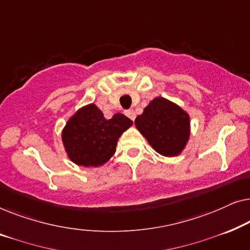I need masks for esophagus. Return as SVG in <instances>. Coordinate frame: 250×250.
<instances>
[{"instance_id":"34e87169","label":"esophagus","mask_w":250,"mask_h":250,"mask_svg":"<svg viewBox=\"0 0 250 250\" xmlns=\"http://www.w3.org/2000/svg\"><path fill=\"white\" fill-rule=\"evenodd\" d=\"M125 115L127 116L129 119H132V121H134V119H135V112H134V110H132V109H129V110H126Z\"/></svg>"}]
</instances>
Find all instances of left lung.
Masks as SVG:
<instances>
[{
	"instance_id": "obj_1",
	"label": "left lung",
	"mask_w": 250,
	"mask_h": 250,
	"mask_svg": "<svg viewBox=\"0 0 250 250\" xmlns=\"http://www.w3.org/2000/svg\"><path fill=\"white\" fill-rule=\"evenodd\" d=\"M134 123L152 149L162 156H179L189 142L190 116L168 99H152Z\"/></svg>"
}]
</instances>
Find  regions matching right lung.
Listing matches in <instances>:
<instances>
[{"instance_id":"add662e5","label":"right lung","mask_w":250,"mask_h":250,"mask_svg":"<svg viewBox=\"0 0 250 250\" xmlns=\"http://www.w3.org/2000/svg\"><path fill=\"white\" fill-rule=\"evenodd\" d=\"M133 125L123 114L105 119L94 104L83 105L70 116L61 132L64 151L77 166L100 167L116 152L118 139Z\"/></svg>"}]
</instances>
